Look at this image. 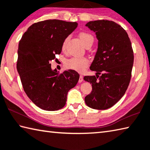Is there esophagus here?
<instances>
[{
    "instance_id": "esophagus-1",
    "label": "esophagus",
    "mask_w": 150,
    "mask_h": 150,
    "mask_svg": "<svg viewBox=\"0 0 150 150\" xmlns=\"http://www.w3.org/2000/svg\"><path fill=\"white\" fill-rule=\"evenodd\" d=\"M83 81V76H81V75H80V78H79V82L80 83H81V82H82V81Z\"/></svg>"
}]
</instances>
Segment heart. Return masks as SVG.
<instances>
[{
  "label": "heart",
  "mask_w": 150,
  "mask_h": 150,
  "mask_svg": "<svg viewBox=\"0 0 150 150\" xmlns=\"http://www.w3.org/2000/svg\"><path fill=\"white\" fill-rule=\"evenodd\" d=\"M79 36L86 47L88 46L89 45H92L93 41H94L93 36L89 33H81ZM68 38H66L63 44V49H64L65 47ZM65 65L68 69L81 72H83L88 67L89 61L88 59L84 57H72L68 59L65 62Z\"/></svg>",
  "instance_id": "b5f03b06"
}]
</instances>
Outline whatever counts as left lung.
Instances as JSON below:
<instances>
[{"instance_id":"1","label":"left lung","mask_w":150,"mask_h":150,"mask_svg":"<svg viewBox=\"0 0 150 150\" xmlns=\"http://www.w3.org/2000/svg\"><path fill=\"white\" fill-rule=\"evenodd\" d=\"M86 26L95 33L98 48L90 66L96 76L83 78L92 84L85 102L93 109L106 110L122 98L129 86L134 62L131 42L126 31L114 21H89Z\"/></svg>"}]
</instances>
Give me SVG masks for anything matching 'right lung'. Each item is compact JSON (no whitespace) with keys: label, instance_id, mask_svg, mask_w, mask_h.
Segmentation results:
<instances>
[{"label":"right lung","instance_id":"obj_1","mask_svg":"<svg viewBox=\"0 0 150 150\" xmlns=\"http://www.w3.org/2000/svg\"><path fill=\"white\" fill-rule=\"evenodd\" d=\"M78 26L76 22L48 19L33 24L19 41L17 70L23 87L39 108L55 111L65 105L67 93L80 78L74 70L59 74L50 62L60 54L64 40Z\"/></svg>","mask_w":150,"mask_h":150}]
</instances>
